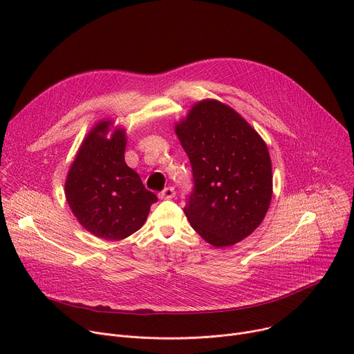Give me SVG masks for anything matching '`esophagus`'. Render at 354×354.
Instances as JSON below:
<instances>
[{"mask_svg":"<svg viewBox=\"0 0 354 354\" xmlns=\"http://www.w3.org/2000/svg\"><path fill=\"white\" fill-rule=\"evenodd\" d=\"M175 189L172 188V187H167V188H165L162 192H160V198L162 199H172V198H175Z\"/></svg>","mask_w":354,"mask_h":354,"instance_id":"1","label":"esophagus"}]
</instances>
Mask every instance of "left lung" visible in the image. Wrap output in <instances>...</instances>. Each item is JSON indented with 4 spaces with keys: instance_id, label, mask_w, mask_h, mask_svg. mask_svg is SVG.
Returning <instances> with one entry per match:
<instances>
[{
    "instance_id": "left-lung-1",
    "label": "left lung",
    "mask_w": 354,
    "mask_h": 354,
    "mask_svg": "<svg viewBox=\"0 0 354 354\" xmlns=\"http://www.w3.org/2000/svg\"><path fill=\"white\" fill-rule=\"evenodd\" d=\"M187 152L195 188L185 207L192 228L222 248L251 235L264 221L272 198V166L267 143L228 104L195 103L175 124Z\"/></svg>"
}]
</instances>
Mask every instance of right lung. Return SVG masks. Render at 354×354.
<instances>
[{
  "label": "right lung",
  "instance_id": "obj_1",
  "mask_svg": "<svg viewBox=\"0 0 354 354\" xmlns=\"http://www.w3.org/2000/svg\"><path fill=\"white\" fill-rule=\"evenodd\" d=\"M126 130L103 119L91 127L70 165L64 194L79 224L97 238L120 241L146 222L158 201L124 162Z\"/></svg>",
  "mask_w": 354,
  "mask_h": 354
}]
</instances>
